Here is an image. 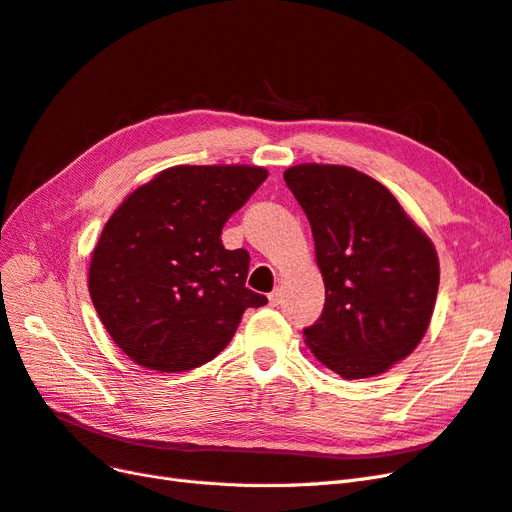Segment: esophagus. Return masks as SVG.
<instances>
[{"mask_svg": "<svg viewBox=\"0 0 512 512\" xmlns=\"http://www.w3.org/2000/svg\"><path fill=\"white\" fill-rule=\"evenodd\" d=\"M281 303V292L279 290H273L271 294H269V305L271 307H277Z\"/></svg>", "mask_w": 512, "mask_h": 512, "instance_id": "1", "label": "esophagus"}]
</instances>
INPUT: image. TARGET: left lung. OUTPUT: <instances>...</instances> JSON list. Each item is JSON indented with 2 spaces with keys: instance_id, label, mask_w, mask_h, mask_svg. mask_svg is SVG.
I'll use <instances>...</instances> for the list:
<instances>
[{
  "instance_id": "left-lung-1",
  "label": "left lung",
  "mask_w": 512,
  "mask_h": 512,
  "mask_svg": "<svg viewBox=\"0 0 512 512\" xmlns=\"http://www.w3.org/2000/svg\"><path fill=\"white\" fill-rule=\"evenodd\" d=\"M284 180L311 224L326 286L307 345L343 379L385 373L428 330L440 279L432 241L366 173L309 163Z\"/></svg>"
}]
</instances>
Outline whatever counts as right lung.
I'll list each match as a JSON object with an SVG mask.
<instances>
[{
    "label": "right lung",
    "mask_w": 512,
    "mask_h": 512,
    "mask_svg": "<svg viewBox=\"0 0 512 512\" xmlns=\"http://www.w3.org/2000/svg\"><path fill=\"white\" fill-rule=\"evenodd\" d=\"M248 165L165 169L103 226L88 292L112 341L139 366L182 373L231 343L248 307L250 254L226 250L222 228L267 180Z\"/></svg>",
    "instance_id": "add662e5"
}]
</instances>
